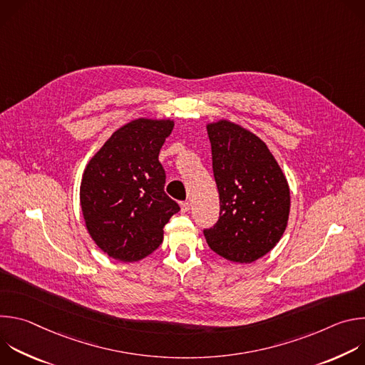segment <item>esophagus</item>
Here are the masks:
<instances>
[{
  "label": "esophagus",
  "mask_w": 365,
  "mask_h": 365,
  "mask_svg": "<svg viewBox=\"0 0 365 365\" xmlns=\"http://www.w3.org/2000/svg\"><path fill=\"white\" fill-rule=\"evenodd\" d=\"M189 210H190V203H189V202H182V203H180V211H182V214L189 212Z\"/></svg>",
  "instance_id": "1"
}]
</instances>
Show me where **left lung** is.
Instances as JSON below:
<instances>
[{"label":"left lung","instance_id":"1","mask_svg":"<svg viewBox=\"0 0 365 365\" xmlns=\"http://www.w3.org/2000/svg\"><path fill=\"white\" fill-rule=\"evenodd\" d=\"M220 192V220L205 230L207 245L232 263H254L283 237L290 187L267 144L230 120L206 124Z\"/></svg>","mask_w":365,"mask_h":365}]
</instances>
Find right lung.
Returning a JSON list of instances; mask_svg holds the SVG:
<instances>
[{"instance_id": "right-lung-1", "label": "right lung", "mask_w": 365, "mask_h": 365, "mask_svg": "<svg viewBox=\"0 0 365 365\" xmlns=\"http://www.w3.org/2000/svg\"><path fill=\"white\" fill-rule=\"evenodd\" d=\"M175 120L135 118L117 128L88 162L79 199L85 227L111 258L135 263L163 241L179 205L165 193L159 153Z\"/></svg>"}]
</instances>
